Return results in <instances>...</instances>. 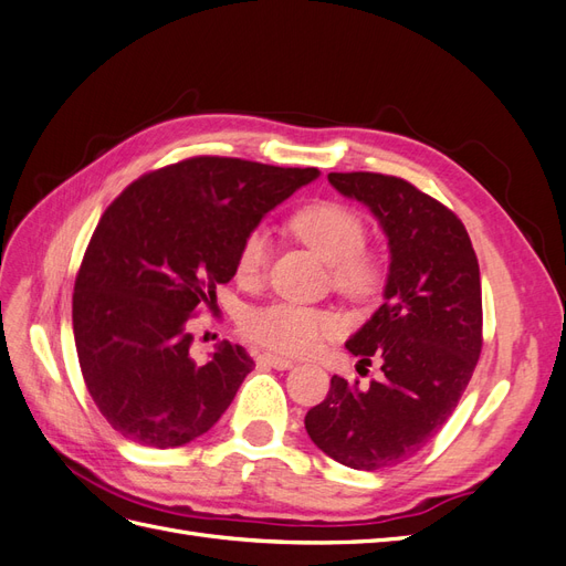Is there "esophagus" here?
<instances>
[{
    "instance_id": "obj_1",
    "label": "esophagus",
    "mask_w": 566,
    "mask_h": 566,
    "mask_svg": "<svg viewBox=\"0 0 566 566\" xmlns=\"http://www.w3.org/2000/svg\"><path fill=\"white\" fill-rule=\"evenodd\" d=\"M260 358H262L264 364H269L271 368H276V370H287V368H293V361H290V358H285V356H281V354L264 352V354H260Z\"/></svg>"
}]
</instances>
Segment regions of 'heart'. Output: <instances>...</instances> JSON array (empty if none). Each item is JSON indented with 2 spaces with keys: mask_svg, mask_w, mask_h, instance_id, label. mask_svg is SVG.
I'll return each instance as SVG.
<instances>
[{
  "mask_svg": "<svg viewBox=\"0 0 566 566\" xmlns=\"http://www.w3.org/2000/svg\"><path fill=\"white\" fill-rule=\"evenodd\" d=\"M290 231L314 248L331 269V281L352 300H373L382 293L387 266L382 256L368 250L366 224L342 202H312L290 217ZM269 235L252 229L235 256V273L243 281H256L266 269ZM245 333L262 345L283 354H310L323 339L345 328V318L331 306H312L279 300L254 306L243 318Z\"/></svg>",
  "mask_w": 566,
  "mask_h": 566,
  "instance_id": "heart-1",
  "label": "heart"
}]
</instances>
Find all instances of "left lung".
I'll return each instance as SVG.
<instances>
[{
	"label": "left lung",
	"instance_id": "8db88e82",
	"mask_svg": "<svg viewBox=\"0 0 566 566\" xmlns=\"http://www.w3.org/2000/svg\"><path fill=\"white\" fill-rule=\"evenodd\" d=\"M342 196L364 202L389 245L385 304L347 339L380 380L358 389L333 375L304 418L316 447L342 465L375 472L416 455L455 410L482 354V281L462 221L399 177L331 172Z\"/></svg>",
	"mask_w": 566,
	"mask_h": 566
}]
</instances>
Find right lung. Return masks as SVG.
I'll return each mask as SVG.
<instances>
[{
	"label": "right lung",
	"mask_w": 566,
	"mask_h": 566,
	"mask_svg": "<svg viewBox=\"0 0 566 566\" xmlns=\"http://www.w3.org/2000/svg\"><path fill=\"white\" fill-rule=\"evenodd\" d=\"M316 177V167L200 156L144 175L108 205L75 279L73 333L113 430L177 449L231 406L254 361L224 339L198 364L188 325L235 276L243 238Z\"/></svg>",
	"instance_id": "right-lung-1"
}]
</instances>
